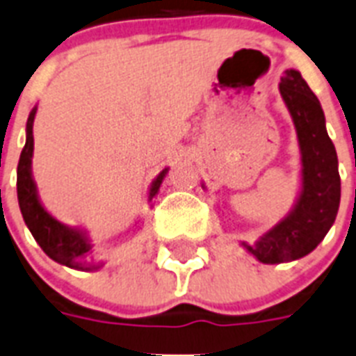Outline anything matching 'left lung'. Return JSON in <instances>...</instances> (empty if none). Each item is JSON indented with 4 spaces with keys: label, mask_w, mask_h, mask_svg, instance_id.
Returning a JSON list of instances; mask_svg holds the SVG:
<instances>
[{
    "label": "left lung",
    "mask_w": 356,
    "mask_h": 356,
    "mask_svg": "<svg viewBox=\"0 0 356 356\" xmlns=\"http://www.w3.org/2000/svg\"><path fill=\"white\" fill-rule=\"evenodd\" d=\"M280 93L293 117L302 155V188L291 212L259 236L254 245L241 243L267 265L287 263L313 252L333 227L340 207V175L334 144L316 95L300 71L287 69Z\"/></svg>",
    "instance_id": "8db88e82"
}]
</instances>
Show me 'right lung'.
<instances>
[{
  "mask_svg": "<svg viewBox=\"0 0 356 356\" xmlns=\"http://www.w3.org/2000/svg\"><path fill=\"white\" fill-rule=\"evenodd\" d=\"M36 109L38 108H33L27 118V140H25L18 163L16 186H18V203L23 221L49 258L54 259L60 265L78 268V270H97V268L102 267L104 263H95L93 259L88 261V258H93V245H91L88 232H83L82 228L60 223L40 203L38 188L33 179V124L34 117H36ZM166 173H168V168H164L157 177L153 179L152 186H149L148 201H152L157 195Z\"/></svg>",
  "mask_w": 356,
  "mask_h": 356,
  "instance_id": "right-lung-1",
  "label": "right lung"
}]
</instances>
